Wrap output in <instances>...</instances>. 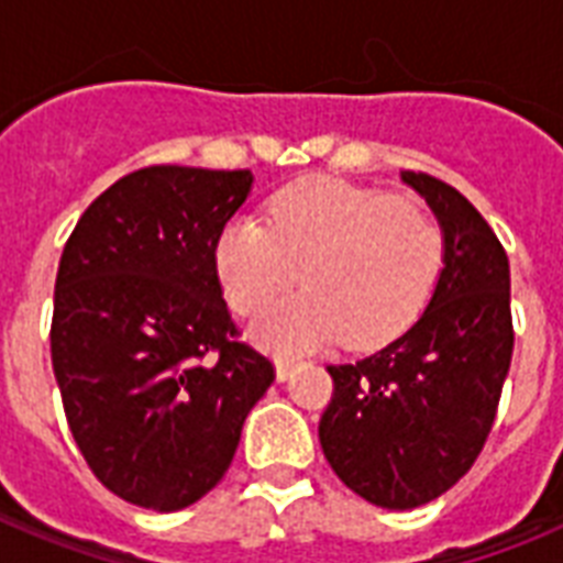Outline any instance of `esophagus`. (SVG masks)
Masks as SVG:
<instances>
[{
	"instance_id": "obj_1",
	"label": "esophagus",
	"mask_w": 563,
	"mask_h": 563,
	"mask_svg": "<svg viewBox=\"0 0 563 563\" xmlns=\"http://www.w3.org/2000/svg\"><path fill=\"white\" fill-rule=\"evenodd\" d=\"M274 368H277V379L286 383V379L295 374V368H298V360H291V356H277V360H274Z\"/></svg>"
}]
</instances>
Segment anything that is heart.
<instances>
[{"label":"heart","mask_w":563,"mask_h":563,"mask_svg":"<svg viewBox=\"0 0 563 563\" xmlns=\"http://www.w3.org/2000/svg\"><path fill=\"white\" fill-rule=\"evenodd\" d=\"M444 263V230L409 195L307 178L274 192L265 219L228 221L212 265L230 307L254 316L298 280L303 291L251 324L272 351H309L342 335L374 347L415 321Z\"/></svg>","instance_id":"obj_1"}]
</instances>
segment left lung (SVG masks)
Returning a JSON list of instances; mask_svg holds the SVG:
<instances>
[{
	"label": "left lung",
	"mask_w": 563,
	"mask_h": 563,
	"mask_svg": "<svg viewBox=\"0 0 563 563\" xmlns=\"http://www.w3.org/2000/svg\"><path fill=\"white\" fill-rule=\"evenodd\" d=\"M444 230L429 307L383 351L327 365L333 400L318 438L335 476L379 508H418L450 490L485 446L515 351L506 247L444 180L400 172Z\"/></svg>",
	"instance_id": "1"
}]
</instances>
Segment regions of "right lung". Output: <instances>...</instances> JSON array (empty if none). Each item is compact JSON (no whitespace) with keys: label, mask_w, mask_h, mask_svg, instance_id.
Listing matches in <instances>:
<instances>
[{"label":"right lung","mask_w":563,"mask_h":563,"mask_svg":"<svg viewBox=\"0 0 563 563\" xmlns=\"http://www.w3.org/2000/svg\"><path fill=\"white\" fill-rule=\"evenodd\" d=\"M254 175L148 166L96 198L57 265L52 368L73 438L125 503L180 511L228 473L274 365L221 298L212 245Z\"/></svg>","instance_id":"obj_1"}]
</instances>
